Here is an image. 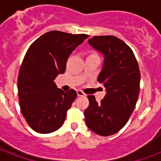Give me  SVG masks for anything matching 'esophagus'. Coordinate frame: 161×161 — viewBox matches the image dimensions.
Wrapping results in <instances>:
<instances>
[{
    "instance_id": "34e87169",
    "label": "esophagus",
    "mask_w": 161,
    "mask_h": 161,
    "mask_svg": "<svg viewBox=\"0 0 161 161\" xmlns=\"http://www.w3.org/2000/svg\"><path fill=\"white\" fill-rule=\"evenodd\" d=\"M77 94H78V96H81V97H82V96H85V93L81 90L77 91Z\"/></svg>"
}]
</instances>
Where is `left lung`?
Segmentation results:
<instances>
[{"mask_svg": "<svg viewBox=\"0 0 161 161\" xmlns=\"http://www.w3.org/2000/svg\"><path fill=\"white\" fill-rule=\"evenodd\" d=\"M88 43L104 58L98 81L106 94L100 103L93 95L88 96L85 122L95 134L108 136L126 125L135 109L140 93V68L131 48L116 36H96Z\"/></svg>", "mask_w": 161, "mask_h": 161, "instance_id": "obj_1", "label": "left lung"}]
</instances>
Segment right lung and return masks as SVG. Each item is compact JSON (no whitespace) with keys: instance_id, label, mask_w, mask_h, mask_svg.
I'll use <instances>...</instances> for the list:
<instances>
[{"instance_id":"right-lung-1","label":"right lung","mask_w":161,"mask_h":161,"mask_svg":"<svg viewBox=\"0 0 161 161\" xmlns=\"http://www.w3.org/2000/svg\"><path fill=\"white\" fill-rule=\"evenodd\" d=\"M88 37L86 34L51 31L36 39L26 52L17 80L19 103L36 132H54L64 123L77 93L58 88L53 80L65 73L69 55Z\"/></svg>"}]
</instances>
